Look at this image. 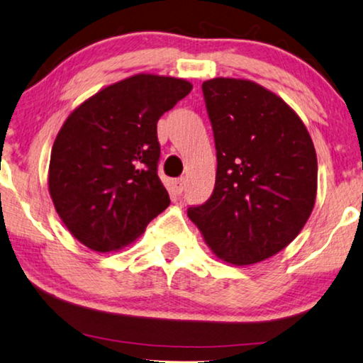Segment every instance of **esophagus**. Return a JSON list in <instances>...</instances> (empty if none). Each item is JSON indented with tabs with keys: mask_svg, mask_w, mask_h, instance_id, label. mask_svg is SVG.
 <instances>
[{
	"mask_svg": "<svg viewBox=\"0 0 363 363\" xmlns=\"http://www.w3.org/2000/svg\"><path fill=\"white\" fill-rule=\"evenodd\" d=\"M172 186H174V191L177 194H182L186 186V180L185 178H175V180H172Z\"/></svg>",
	"mask_w": 363,
	"mask_h": 363,
	"instance_id": "1",
	"label": "esophagus"
}]
</instances>
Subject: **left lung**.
Returning a JSON list of instances; mask_svg holds the SVG:
<instances>
[{"label":"left lung","mask_w":363,"mask_h":363,"mask_svg":"<svg viewBox=\"0 0 363 363\" xmlns=\"http://www.w3.org/2000/svg\"><path fill=\"white\" fill-rule=\"evenodd\" d=\"M203 94L217 151L216 186L188 216L217 257L260 262L286 247L311 217L315 147L296 112L257 83L212 79Z\"/></svg>","instance_id":"8db88e82"}]
</instances>
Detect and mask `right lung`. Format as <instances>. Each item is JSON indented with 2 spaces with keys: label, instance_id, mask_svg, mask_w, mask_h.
Here are the masks:
<instances>
[{
  "label": "right lung",
  "instance_id": "obj_1",
  "mask_svg": "<svg viewBox=\"0 0 363 363\" xmlns=\"http://www.w3.org/2000/svg\"><path fill=\"white\" fill-rule=\"evenodd\" d=\"M191 90L186 80L140 74L101 90L64 122L48 183L59 217L83 245L116 251L167 209L157 121Z\"/></svg>",
  "mask_w": 363,
  "mask_h": 363
}]
</instances>
